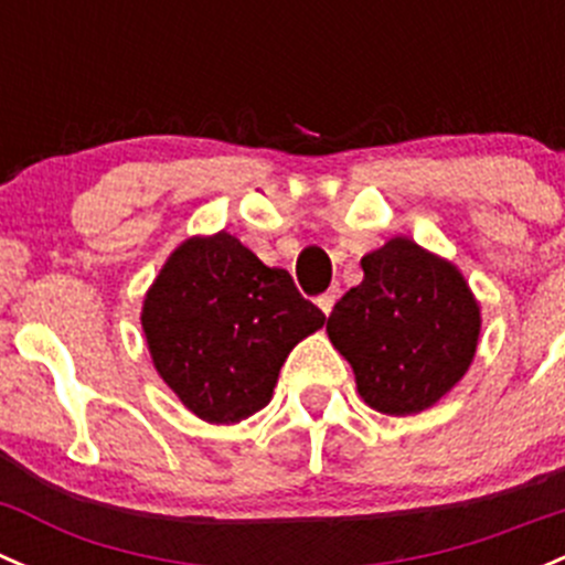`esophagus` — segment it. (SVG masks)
Listing matches in <instances>:
<instances>
[{"label": "esophagus", "instance_id": "1", "mask_svg": "<svg viewBox=\"0 0 565 565\" xmlns=\"http://www.w3.org/2000/svg\"><path fill=\"white\" fill-rule=\"evenodd\" d=\"M338 299H340V285H332L327 294L318 296V307H321V310L329 316V312H332V307H334V301H338Z\"/></svg>", "mask_w": 565, "mask_h": 565}]
</instances>
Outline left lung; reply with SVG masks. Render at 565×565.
Segmentation results:
<instances>
[{
  "mask_svg": "<svg viewBox=\"0 0 565 565\" xmlns=\"http://www.w3.org/2000/svg\"><path fill=\"white\" fill-rule=\"evenodd\" d=\"M362 282L327 318L334 349L354 367L362 401L382 415H417L470 367L480 307L461 271L395 236L362 258Z\"/></svg>",
  "mask_w": 565,
  "mask_h": 565,
  "instance_id": "8db88e82",
  "label": "left lung"
}]
</instances>
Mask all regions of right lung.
I'll use <instances>...</instances> for the list:
<instances>
[{"mask_svg":"<svg viewBox=\"0 0 565 565\" xmlns=\"http://www.w3.org/2000/svg\"><path fill=\"white\" fill-rule=\"evenodd\" d=\"M327 316L236 236L186 238L142 305V332L167 387L200 420L227 426L264 409L285 356Z\"/></svg>","mask_w":565,"mask_h":565,"instance_id":"1","label":"right lung"}]
</instances>
